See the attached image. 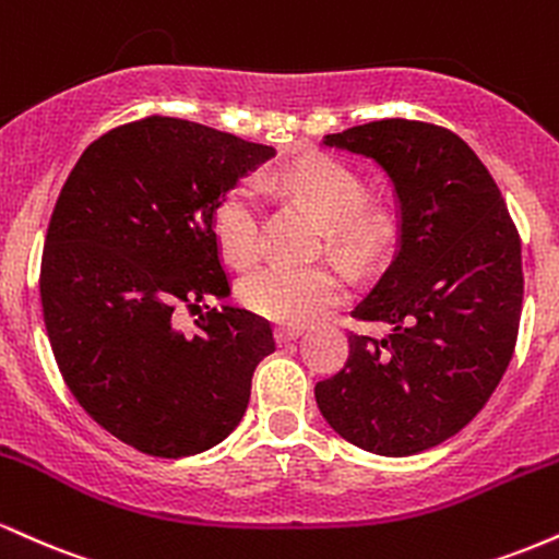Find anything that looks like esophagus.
<instances>
[{"mask_svg": "<svg viewBox=\"0 0 559 559\" xmlns=\"http://www.w3.org/2000/svg\"><path fill=\"white\" fill-rule=\"evenodd\" d=\"M299 333H301V325H278V329L273 331V336L278 344H288L294 342V338H299Z\"/></svg>", "mask_w": 559, "mask_h": 559, "instance_id": "34e87169", "label": "esophagus"}]
</instances>
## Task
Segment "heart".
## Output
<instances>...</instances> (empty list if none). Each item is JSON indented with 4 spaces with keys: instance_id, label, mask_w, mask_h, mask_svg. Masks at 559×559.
<instances>
[{
    "instance_id": "heart-1",
    "label": "heart",
    "mask_w": 559,
    "mask_h": 559,
    "mask_svg": "<svg viewBox=\"0 0 559 559\" xmlns=\"http://www.w3.org/2000/svg\"><path fill=\"white\" fill-rule=\"evenodd\" d=\"M325 223V241L352 265H368L394 239V213L365 204L368 183L342 157L305 155L281 168L271 181ZM215 236L234 265H249L262 252V204L252 183L241 181L215 207ZM344 275L333 265H273L249 273L239 286V301L254 316L281 325H299L344 297Z\"/></svg>"
}]
</instances>
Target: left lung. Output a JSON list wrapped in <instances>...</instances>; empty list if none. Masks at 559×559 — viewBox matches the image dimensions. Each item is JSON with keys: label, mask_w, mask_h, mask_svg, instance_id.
<instances>
[{"label": "left lung", "mask_w": 559, "mask_h": 559, "mask_svg": "<svg viewBox=\"0 0 559 559\" xmlns=\"http://www.w3.org/2000/svg\"><path fill=\"white\" fill-rule=\"evenodd\" d=\"M325 146L373 157L400 197V249L352 310L383 323L349 333V357L318 381L336 433L368 452L431 449L480 413L502 381L523 310L521 234L476 152L449 128L386 118L329 133Z\"/></svg>", "instance_id": "8db88e82"}]
</instances>
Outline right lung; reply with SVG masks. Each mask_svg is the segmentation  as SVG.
I'll return each instance as SVG.
<instances>
[{
    "mask_svg": "<svg viewBox=\"0 0 559 559\" xmlns=\"http://www.w3.org/2000/svg\"><path fill=\"white\" fill-rule=\"evenodd\" d=\"M273 146L150 115L107 131L70 170L49 217L41 307L68 389L123 444L189 457L247 413L252 373L275 349L267 320L228 297L215 207ZM178 306L209 312L183 334Z\"/></svg>",
    "mask_w": 559,
    "mask_h": 559,
    "instance_id": "obj_1",
    "label": "right lung"
}]
</instances>
